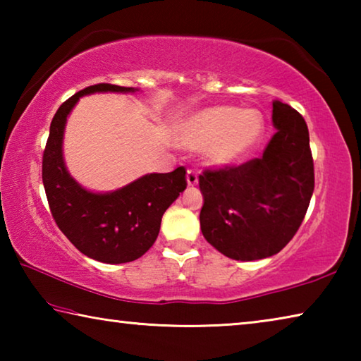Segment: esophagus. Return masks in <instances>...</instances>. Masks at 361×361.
Instances as JSON below:
<instances>
[{
	"mask_svg": "<svg viewBox=\"0 0 361 361\" xmlns=\"http://www.w3.org/2000/svg\"><path fill=\"white\" fill-rule=\"evenodd\" d=\"M186 183H188V186H197L199 178H197V175H195V172H192V170H188Z\"/></svg>",
	"mask_w": 361,
	"mask_h": 361,
	"instance_id": "34e87169",
	"label": "esophagus"
}]
</instances>
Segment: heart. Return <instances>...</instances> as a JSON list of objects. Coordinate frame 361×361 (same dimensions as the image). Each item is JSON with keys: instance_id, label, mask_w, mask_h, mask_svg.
<instances>
[{"instance_id": "obj_1", "label": "heart", "mask_w": 361, "mask_h": 361, "mask_svg": "<svg viewBox=\"0 0 361 361\" xmlns=\"http://www.w3.org/2000/svg\"><path fill=\"white\" fill-rule=\"evenodd\" d=\"M264 132L266 121L259 109L216 105L183 118L175 127L173 138L185 149H204L207 166L228 169L252 156Z\"/></svg>"}]
</instances>
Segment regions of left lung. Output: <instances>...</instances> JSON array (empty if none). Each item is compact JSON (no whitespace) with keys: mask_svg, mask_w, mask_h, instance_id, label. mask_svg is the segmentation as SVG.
I'll use <instances>...</instances> for the list:
<instances>
[{"mask_svg":"<svg viewBox=\"0 0 361 361\" xmlns=\"http://www.w3.org/2000/svg\"><path fill=\"white\" fill-rule=\"evenodd\" d=\"M277 132L259 159L240 167L207 170L200 229L219 253L237 261L277 255L301 226L314 192L309 130L296 109L274 100Z\"/></svg>","mask_w":361,"mask_h":361,"instance_id":"left-lung-1","label":"left lung"}]
</instances>
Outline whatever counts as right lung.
Returning a JSON list of instances; mask_svg holds the SVG:
<instances>
[{
  "mask_svg": "<svg viewBox=\"0 0 361 361\" xmlns=\"http://www.w3.org/2000/svg\"><path fill=\"white\" fill-rule=\"evenodd\" d=\"M138 90L113 84L79 90L57 109L42 156V185L60 231L79 252L106 264L135 261L148 252L159 235L162 215L186 189V172L178 167L170 173H146L114 191H90L66 169L65 127L81 97Z\"/></svg>",
  "mask_w": 361,
  "mask_h": 361,
  "instance_id": "right-lung-1",
  "label": "right lung"
}]
</instances>
